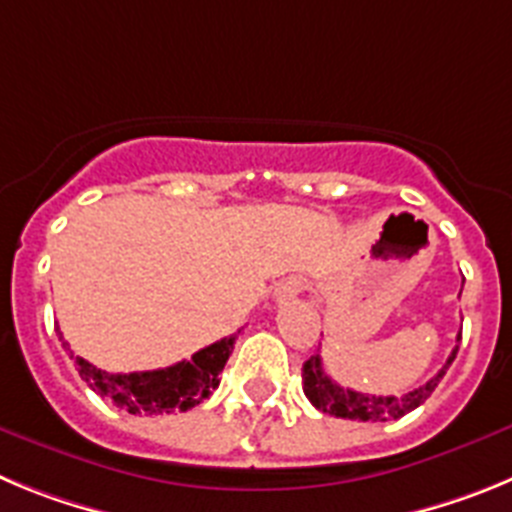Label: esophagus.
I'll return each instance as SVG.
<instances>
[{"label":"esophagus","instance_id":"34e87169","mask_svg":"<svg viewBox=\"0 0 512 512\" xmlns=\"http://www.w3.org/2000/svg\"><path fill=\"white\" fill-rule=\"evenodd\" d=\"M302 289H305V282H302V279H297V277H292V279H287V282L279 284L277 292H274V300H277V302L295 300V297L300 295Z\"/></svg>","mask_w":512,"mask_h":512}]
</instances>
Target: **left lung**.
<instances>
[{"label":"left lung","instance_id":"obj_1","mask_svg":"<svg viewBox=\"0 0 512 512\" xmlns=\"http://www.w3.org/2000/svg\"><path fill=\"white\" fill-rule=\"evenodd\" d=\"M461 341V336H459ZM456 351L459 346H454L451 356L446 359V364L438 369V374H433L423 387L408 392L402 397H369L361 395L354 390H343L341 384H336L328 374L323 372V361L320 356H310V359L302 364V390H305L307 400L315 405L318 410L328 415H336V418L346 420H390V418H402L405 413L415 410L418 405H423L428 397L433 395V390L438 387V382L443 379L446 369L451 366V361L456 359Z\"/></svg>","mask_w":512,"mask_h":512}]
</instances>
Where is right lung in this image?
Listing matches in <instances>:
<instances>
[{
  "mask_svg": "<svg viewBox=\"0 0 512 512\" xmlns=\"http://www.w3.org/2000/svg\"><path fill=\"white\" fill-rule=\"evenodd\" d=\"M235 338L238 336L233 333L223 341L200 348L192 359H184L166 369H153V372L110 374L81 356H76V366H79L81 379L94 392L115 402L117 408H125L128 413L171 415L176 410L184 413L207 400L220 384V372H223L228 356L233 354ZM63 346L69 348V343H63Z\"/></svg>",
  "mask_w": 512,
  "mask_h": 512,
  "instance_id": "add662e5",
  "label": "right lung"
}]
</instances>
